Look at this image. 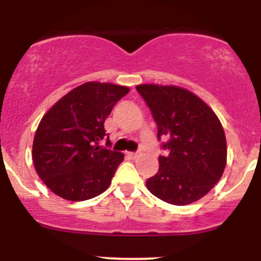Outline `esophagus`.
Masks as SVG:
<instances>
[{"instance_id": "obj_1", "label": "esophagus", "mask_w": 261, "mask_h": 261, "mask_svg": "<svg viewBox=\"0 0 261 261\" xmlns=\"http://www.w3.org/2000/svg\"><path fill=\"white\" fill-rule=\"evenodd\" d=\"M126 155H128V158L130 159L138 158V153H136V151H129V153H126Z\"/></svg>"}]
</instances>
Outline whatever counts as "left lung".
<instances>
[{
	"label": "left lung",
	"mask_w": 261,
	"mask_h": 261,
	"mask_svg": "<svg viewBox=\"0 0 261 261\" xmlns=\"http://www.w3.org/2000/svg\"><path fill=\"white\" fill-rule=\"evenodd\" d=\"M156 124L161 147L159 170L146 180L162 201L187 205L204 197L221 179L226 166V138L220 120L206 103L176 86L136 87Z\"/></svg>",
	"instance_id": "1"
}]
</instances>
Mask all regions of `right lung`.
Masks as SVG:
<instances>
[{
	"mask_svg": "<svg viewBox=\"0 0 261 261\" xmlns=\"http://www.w3.org/2000/svg\"><path fill=\"white\" fill-rule=\"evenodd\" d=\"M129 93L125 86L87 82L62 96L43 116L32 144V161L45 186L70 201L105 192L124 155L99 146L105 121Z\"/></svg>",
	"mask_w": 261,
	"mask_h": 261,
	"instance_id": "add662e5",
	"label": "right lung"
}]
</instances>
